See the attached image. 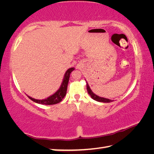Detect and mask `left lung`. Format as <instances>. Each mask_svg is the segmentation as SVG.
Segmentation results:
<instances>
[{
	"label": "left lung",
	"mask_w": 154,
	"mask_h": 154,
	"mask_svg": "<svg viewBox=\"0 0 154 154\" xmlns=\"http://www.w3.org/2000/svg\"><path fill=\"white\" fill-rule=\"evenodd\" d=\"M86 88H87V91L88 93L89 94L90 96H91V98L96 101H98V102H100V103H111L112 102V100H110V99L106 98H103V97H100V96H98L97 95H96L94 93L92 90L90 89V88L88 85V82H86Z\"/></svg>",
	"instance_id": "left-lung-1"
}]
</instances>
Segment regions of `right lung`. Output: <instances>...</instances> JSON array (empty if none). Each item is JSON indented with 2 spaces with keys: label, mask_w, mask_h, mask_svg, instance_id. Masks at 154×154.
Returning <instances> with one entry per match:
<instances>
[{
  "label": "right lung",
  "mask_w": 154,
  "mask_h": 154,
  "mask_svg": "<svg viewBox=\"0 0 154 154\" xmlns=\"http://www.w3.org/2000/svg\"><path fill=\"white\" fill-rule=\"evenodd\" d=\"M74 70H75L74 67L70 68V69L67 70L64 74L63 80H62V82L60 85V87L59 88V89L57 90L54 94L49 96V97L46 98L45 99H42V100H38V99L33 98L26 94L27 96L31 100H32L33 102L38 104H41V105H55V104L59 103L60 102H61L62 99L64 98L65 95H66L70 75H71V72L72 71H74Z\"/></svg>",
  "instance_id": "right-lung-1"
}]
</instances>
